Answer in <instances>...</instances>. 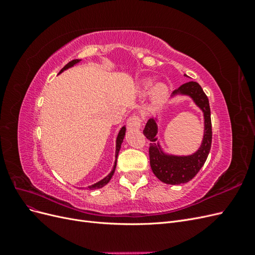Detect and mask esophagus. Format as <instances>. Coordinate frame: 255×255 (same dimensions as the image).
Masks as SVG:
<instances>
[{"label":"esophagus","mask_w":255,"mask_h":255,"mask_svg":"<svg viewBox=\"0 0 255 255\" xmlns=\"http://www.w3.org/2000/svg\"><path fill=\"white\" fill-rule=\"evenodd\" d=\"M127 126L128 129H139L141 127V119L136 115L130 116V117L128 119Z\"/></svg>","instance_id":"obj_1"}]
</instances>
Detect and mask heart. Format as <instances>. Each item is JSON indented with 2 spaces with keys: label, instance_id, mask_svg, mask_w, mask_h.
Listing matches in <instances>:
<instances>
[{
  "label": "heart",
  "instance_id": "obj_1",
  "mask_svg": "<svg viewBox=\"0 0 255 255\" xmlns=\"http://www.w3.org/2000/svg\"><path fill=\"white\" fill-rule=\"evenodd\" d=\"M153 81L152 80H146L142 84V88L141 91L143 95L149 94L151 91V97L153 102L155 103H161L164 100L167 98L168 95V86L164 83H157L155 84V86H153Z\"/></svg>",
  "mask_w": 255,
  "mask_h": 255
}]
</instances>
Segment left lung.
Masks as SVG:
<instances>
[{
	"label": "left lung",
	"mask_w": 255,
	"mask_h": 255,
	"mask_svg": "<svg viewBox=\"0 0 255 255\" xmlns=\"http://www.w3.org/2000/svg\"><path fill=\"white\" fill-rule=\"evenodd\" d=\"M187 76L186 74H184ZM189 97L203 113L204 134L200 148L190 155H172L165 153L157 141L158 118H150L143 129V135L151 141L149 148L150 165L153 173L166 184L179 185L189 182L200 171L208 156L212 145V121L208 99L197 82H187L172 92Z\"/></svg>",
	"instance_id": "1"
}]
</instances>
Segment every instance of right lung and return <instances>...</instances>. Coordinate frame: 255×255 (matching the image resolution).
Returning <instances> with one entry per match:
<instances>
[{"label":"right lung","instance_id":"add662e5","mask_svg":"<svg viewBox=\"0 0 255 255\" xmlns=\"http://www.w3.org/2000/svg\"><path fill=\"white\" fill-rule=\"evenodd\" d=\"M81 61V59H74V60H72V61H70V63H68L63 69H61V70L59 71V73H61V72H64L65 70H67V69H69V68H71V67H73L74 65H76V64H79ZM58 73V74H59ZM126 130H127V128H126V127H122L121 128V129L119 130V133H118V136H117V139H116V154H115V157H116V160H115V165H114V167H113V170L110 172V174L109 175H106L104 179H102L101 181H99V182H97V183H95V184H92V185H90V186H88V188L89 189H99V188H101V187H103L104 185H106L107 183H109L110 181H111V179H112V176L114 175V172H115V170H116V165H117V157H118V153H119V151H120V148H121V143H122V141H123V138H125V135H126Z\"/></svg>","mask_w":255,"mask_h":255}]
</instances>
